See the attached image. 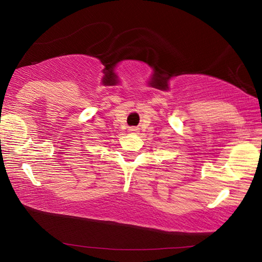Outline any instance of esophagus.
Listing matches in <instances>:
<instances>
[{"label": "esophagus", "instance_id": "1", "mask_svg": "<svg viewBox=\"0 0 262 262\" xmlns=\"http://www.w3.org/2000/svg\"><path fill=\"white\" fill-rule=\"evenodd\" d=\"M129 132L130 133H137V132H139V128H137V127H132V128H129Z\"/></svg>", "mask_w": 262, "mask_h": 262}]
</instances>
